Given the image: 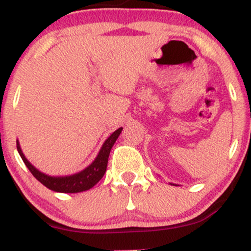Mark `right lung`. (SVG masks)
Returning a JSON list of instances; mask_svg holds the SVG:
<instances>
[{
  "instance_id": "1",
  "label": "right lung",
  "mask_w": 251,
  "mask_h": 251,
  "mask_svg": "<svg viewBox=\"0 0 251 251\" xmlns=\"http://www.w3.org/2000/svg\"><path fill=\"white\" fill-rule=\"evenodd\" d=\"M122 129L123 127L118 128L117 131H114L113 133L109 135L108 139L103 143L102 148L100 150L96 160H94L88 168L82 170L79 174L66 176V177H50V176L42 174L39 170H36L27 159H25V157L21 151V148H20L19 142H17V151H19L20 155H21L25 166H27L28 170L31 172V175H33L40 183L43 184L46 188L56 192H63V194H75V192L86 191V190L93 188L98 181L101 179L102 176L105 175L106 169H107L109 152H111L112 146L114 145V143H116L119 134L122 133Z\"/></svg>"
}]
</instances>
